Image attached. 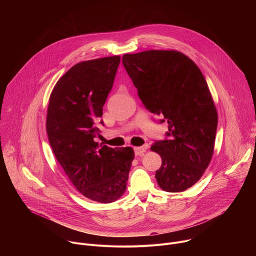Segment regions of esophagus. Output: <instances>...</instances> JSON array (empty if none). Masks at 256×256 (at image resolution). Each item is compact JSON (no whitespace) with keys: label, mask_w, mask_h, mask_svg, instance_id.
I'll list each match as a JSON object with an SVG mask.
<instances>
[{"label":"esophagus","mask_w":256,"mask_h":256,"mask_svg":"<svg viewBox=\"0 0 256 256\" xmlns=\"http://www.w3.org/2000/svg\"><path fill=\"white\" fill-rule=\"evenodd\" d=\"M148 148V144H146V146H136V148H134V150L136 156H142V154H144L146 152Z\"/></svg>","instance_id":"obj_1"}]
</instances>
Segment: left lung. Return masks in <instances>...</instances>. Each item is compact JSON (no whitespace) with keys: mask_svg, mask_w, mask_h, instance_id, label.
<instances>
[{"mask_svg":"<svg viewBox=\"0 0 256 256\" xmlns=\"http://www.w3.org/2000/svg\"><path fill=\"white\" fill-rule=\"evenodd\" d=\"M122 64L146 108L168 124L166 138L150 148L162 156L156 182L166 192H184L200 180L214 154L218 112L206 80L176 50L126 54Z\"/></svg>","mask_w":256,"mask_h":256,"instance_id":"obj_1","label":"left lung"}]
</instances>
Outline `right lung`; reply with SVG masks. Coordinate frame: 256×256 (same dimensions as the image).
<instances>
[{
  "instance_id": "obj_1",
  "label": "right lung",
  "mask_w": 256,
  "mask_h": 256,
  "mask_svg": "<svg viewBox=\"0 0 256 256\" xmlns=\"http://www.w3.org/2000/svg\"><path fill=\"white\" fill-rule=\"evenodd\" d=\"M120 62L114 56L74 64L56 84L48 106L46 134L54 154L74 188L102 204L124 194L134 158L132 148H100L94 142Z\"/></svg>"
}]
</instances>
